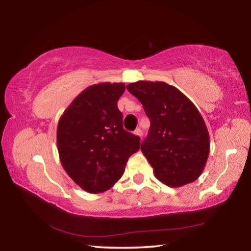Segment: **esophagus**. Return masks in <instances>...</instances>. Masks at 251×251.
Here are the masks:
<instances>
[{"mask_svg": "<svg viewBox=\"0 0 251 251\" xmlns=\"http://www.w3.org/2000/svg\"><path fill=\"white\" fill-rule=\"evenodd\" d=\"M134 134H135L136 136H138V137H141V138H142V136H143V131H142V129H141V128H137V129H136V130L134 131Z\"/></svg>", "mask_w": 251, "mask_h": 251, "instance_id": "1", "label": "esophagus"}]
</instances>
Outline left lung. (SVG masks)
I'll return each mask as SVG.
<instances>
[{
    "label": "left lung",
    "instance_id": "1",
    "mask_svg": "<svg viewBox=\"0 0 251 251\" xmlns=\"http://www.w3.org/2000/svg\"><path fill=\"white\" fill-rule=\"evenodd\" d=\"M127 91L141 101L151 120L141 151L155 177L173 188L198 179L210 150L205 121L188 97L165 82L138 80Z\"/></svg>",
    "mask_w": 251,
    "mask_h": 251
}]
</instances>
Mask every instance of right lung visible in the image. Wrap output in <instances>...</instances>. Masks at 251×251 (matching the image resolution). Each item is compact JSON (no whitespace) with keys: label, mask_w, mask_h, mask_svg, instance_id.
Here are the masks:
<instances>
[{"label":"right lung","mask_w":251,"mask_h":251,"mask_svg":"<svg viewBox=\"0 0 251 251\" xmlns=\"http://www.w3.org/2000/svg\"><path fill=\"white\" fill-rule=\"evenodd\" d=\"M124 92V83L91 85L59 117V160L72 180L87 193L100 194L115 185L141 146L138 136L123 128L117 100Z\"/></svg>","instance_id":"add662e5"}]
</instances>
